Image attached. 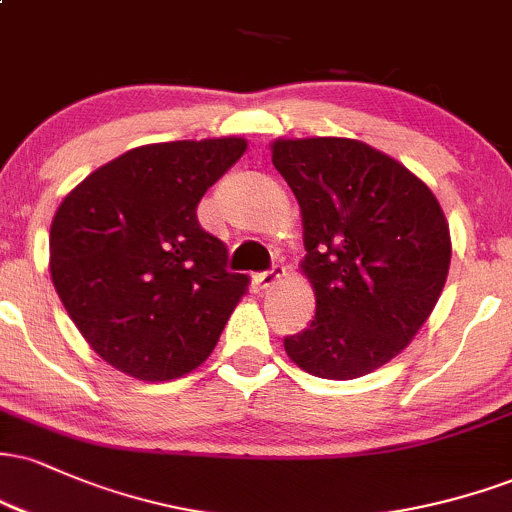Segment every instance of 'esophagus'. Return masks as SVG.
<instances>
[{"mask_svg":"<svg viewBox=\"0 0 512 512\" xmlns=\"http://www.w3.org/2000/svg\"><path fill=\"white\" fill-rule=\"evenodd\" d=\"M281 274H284V267H279V264H274V267L267 269V272L255 274V284L260 286V289H269V286H272L274 281L279 279Z\"/></svg>","mask_w":512,"mask_h":512,"instance_id":"obj_1","label":"esophagus"}]
</instances>
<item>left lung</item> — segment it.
<instances>
[{
	"label": "left lung",
	"mask_w": 512,
	"mask_h": 512,
	"mask_svg": "<svg viewBox=\"0 0 512 512\" xmlns=\"http://www.w3.org/2000/svg\"><path fill=\"white\" fill-rule=\"evenodd\" d=\"M274 168L301 204L315 317L284 337L305 373L361 378L411 342L438 303L450 231L433 192L354 139H279Z\"/></svg>",
	"instance_id": "8db88e82"
}]
</instances>
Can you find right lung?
I'll use <instances>...</instances> for the list:
<instances>
[{"label": "right lung", "instance_id": "right-lung-1", "mask_svg": "<svg viewBox=\"0 0 512 512\" xmlns=\"http://www.w3.org/2000/svg\"><path fill=\"white\" fill-rule=\"evenodd\" d=\"M248 144H149L74 187L50 228V274L84 339L139 380H173L211 354L248 286L197 204Z\"/></svg>", "mask_w": 512, "mask_h": 512}]
</instances>
